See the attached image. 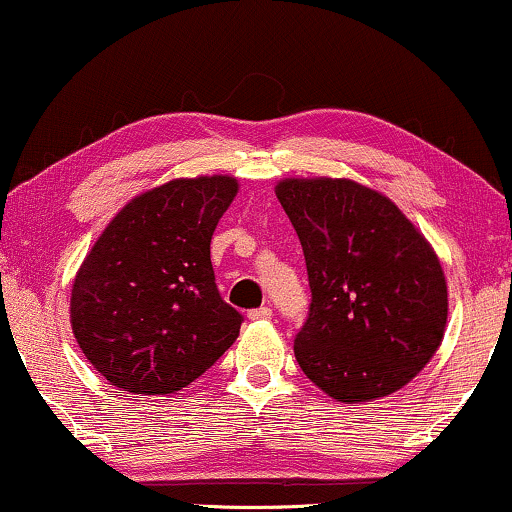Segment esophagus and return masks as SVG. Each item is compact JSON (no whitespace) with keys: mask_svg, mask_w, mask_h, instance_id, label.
<instances>
[{"mask_svg":"<svg viewBox=\"0 0 512 512\" xmlns=\"http://www.w3.org/2000/svg\"><path fill=\"white\" fill-rule=\"evenodd\" d=\"M249 319L251 321H268V319H272V310L268 305H263V307H258V310H251Z\"/></svg>","mask_w":512,"mask_h":512,"instance_id":"1","label":"esophagus"}]
</instances>
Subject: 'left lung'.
<instances>
[{"mask_svg": "<svg viewBox=\"0 0 512 512\" xmlns=\"http://www.w3.org/2000/svg\"><path fill=\"white\" fill-rule=\"evenodd\" d=\"M277 200L303 244L312 303L298 366L340 403L405 387L436 354L447 282L436 251L387 195L352 179H282Z\"/></svg>", "mask_w": 512, "mask_h": 512, "instance_id": "obj_1", "label": "left lung"}]
</instances>
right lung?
<instances>
[{"label": "right lung", "mask_w": 512, "mask_h": 512, "mask_svg": "<svg viewBox=\"0 0 512 512\" xmlns=\"http://www.w3.org/2000/svg\"><path fill=\"white\" fill-rule=\"evenodd\" d=\"M235 177L172 179L132 198L74 277L69 321L81 352L114 387L174 394L214 366L242 314L214 282V228Z\"/></svg>", "instance_id": "add662e5"}]
</instances>
